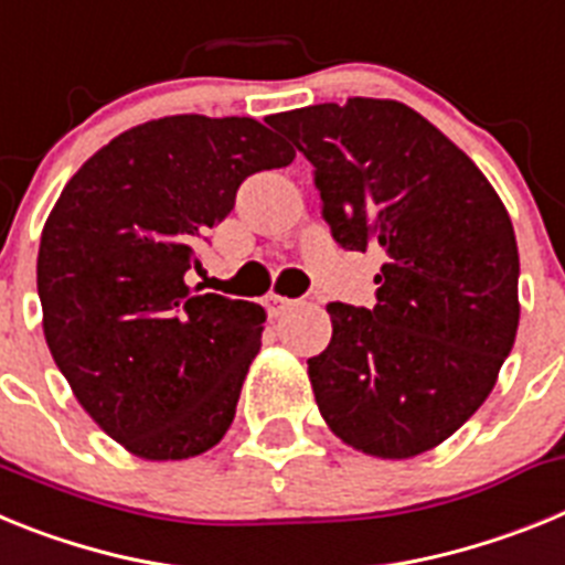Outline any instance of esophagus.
Returning <instances> with one entry per match:
<instances>
[{"mask_svg": "<svg viewBox=\"0 0 565 565\" xmlns=\"http://www.w3.org/2000/svg\"><path fill=\"white\" fill-rule=\"evenodd\" d=\"M294 306H297V299L291 297H279V294H268L266 297V311L271 313V317H282V313L291 311Z\"/></svg>", "mask_w": 565, "mask_h": 565, "instance_id": "1", "label": "esophagus"}]
</instances>
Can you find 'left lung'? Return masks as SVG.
<instances>
[{
  "instance_id": "8db88e82",
  "label": "left lung",
  "mask_w": 565,
  "mask_h": 565,
  "mask_svg": "<svg viewBox=\"0 0 565 565\" xmlns=\"http://www.w3.org/2000/svg\"><path fill=\"white\" fill-rule=\"evenodd\" d=\"M313 167L344 252L382 254L376 306L328 302L308 359L319 413L356 450L411 458L467 422L518 333V243L481 169L416 109L382 98L274 115Z\"/></svg>"
}]
</instances>
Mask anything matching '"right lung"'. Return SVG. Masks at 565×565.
<instances>
[{"label":"right lung","mask_w":565,"mask_h":565,"mask_svg":"<svg viewBox=\"0 0 565 565\" xmlns=\"http://www.w3.org/2000/svg\"><path fill=\"white\" fill-rule=\"evenodd\" d=\"M291 161L254 118L169 115L98 149L50 212L44 339L84 411L135 456H201L232 427L266 311L183 277L239 183Z\"/></svg>","instance_id":"1"}]
</instances>
